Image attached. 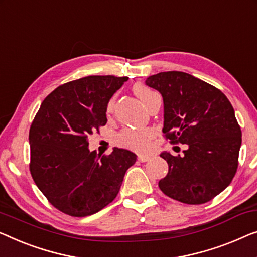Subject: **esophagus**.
Here are the masks:
<instances>
[{"instance_id":"1","label":"esophagus","mask_w":257,"mask_h":257,"mask_svg":"<svg viewBox=\"0 0 257 257\" xmlns=\"http://www.w3.org/2000/svg\"><path fill=\"white\" fill-rule=\"evenodd\" d=\"M151 159V156H148V155H138V160H139L140 162H146V161H148V160Z\"/></svg>"}]
</instances>
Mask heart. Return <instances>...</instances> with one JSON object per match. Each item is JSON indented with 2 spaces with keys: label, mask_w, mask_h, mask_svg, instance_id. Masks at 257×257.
Masks as SVG:
<instances>
[{
  "label": "heart",
  "mask_w": 257,
  "mask_h": 257,
  "mask_svg": "<svg viewBox=\"0 0 257 257\" xmlns=\"http://www.w3.org/2000/svg\"><path fill=\"white\" fill-rule=\"evenodd\" d=\"M133 91L139 97L145 105H148L150 102L156 96L155 91L152 90L143 83H137L133 87ZM114 107V97H112L107 103V112H112ZM154 138V131L151 128H143V130H125L119 136V141L124 146L132 148V150L138 152H146L150 150L152 139Z\"/></svg>",
  "instance_id": "obj_1"
}]
</instances>
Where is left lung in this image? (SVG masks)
Segmentation results:
<instances>
[{
    "label": "left lung",
    "mask_w": 257,
    "mask_h": 257,
    "mask_svg": "<svg viewBox=\"0 0 257 257\" xmlns=\"http://www.w3.org/2000/svg\"><path fill=\"white\" fill-rule=\"evenodd\" d=\"M145 83L162 95L165 137L188 146L182 156L160 154L169 169L159 188L184 204L210 202L230 184L239 165L242 135L232 104L219 89L188 73L162 72Z\"/></svg>",
    "instance_id": "obj_1"
}]
</instances>
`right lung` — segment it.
<instances>
[{
  "instance_id": "add662e5",
  "label": "right lung",
  "mask_w": 257,
  "mask_h": 257,
  "mask_svg": "<svg viewBox=\"0 0 257 257\" xmlns=\"http://www.w3.org/2000/svg\"><path fill=\"white\" fill-rule=\"evenodd\" d=\"M128 77L91 75L58 87L44 99L29 133L30 172L55 209L87 217L116 198L137 155L114 147L98 156L88 137L106 124L110 98Z\"/></svg>"
}]
</instances>
